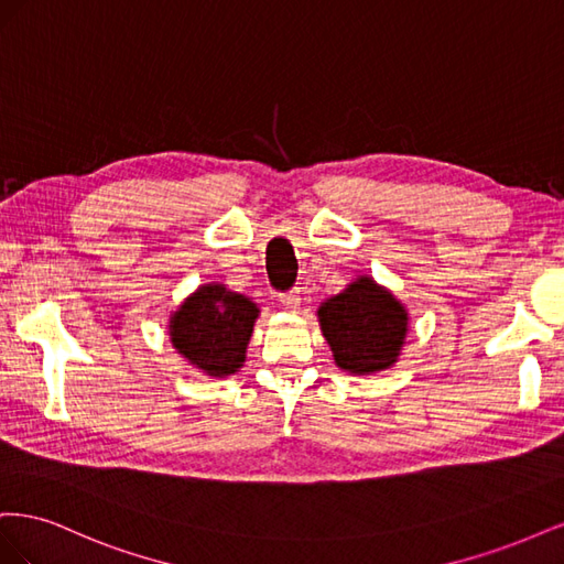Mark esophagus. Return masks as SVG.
Returning <instances> with one entry per match:
<instances>
[{"mask_svg":"<svg viewBox=\"0 0 564 564\" xmlns=\"http://www.w3.org/2000/svg\"><path fill=\"white\" fill-rule=\"evenodd\" d=\"M280 303L284 305L286 311L296 313V311L301 308V294H299V289H294V292H286V294H282V296H280Z\"/></svg>","mask_w":564,"mask_h":564,"instance_id":"34e87169","label":"esophagus"}]
</instances>
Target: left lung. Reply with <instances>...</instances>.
I'll return each mask as SVG.
<instances>
[{"label":"left lung","mask_w":564,"mask_h":564,"mask_svg":"<svg viewBox=\"0 0 564 564\" xmlns=\"http://www.w3.org/2000/svg\"><path fill=\"white\" fill-rule=\"evenodd\" d=\"M317 322L336 367L352 377L395 365L409 332L404 303L371 275H357L344 292L322 301Z\"/></svg>","instance_id":"8db88e82"}]
</instances>
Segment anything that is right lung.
<instances>
[{"mask_svg":"<svg viewBox=\"0 0 564 564\" xmlns=\"http://www.w3.org/2000/svg\"><path fill=\"white\" fill-rule=\"evenodd\" d=\"M261 308L226 284H199L169 317V340L204 377L228 379L247 360V346Z\"/></svg>","mask_w":564,"mask_h":564,"instance_id":"add662e5","label":"right lung"}]
</instances>
